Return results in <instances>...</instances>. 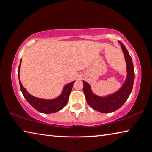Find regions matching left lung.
Segmentation results:
<instances>
[{"label": "left lung", "mask_w": 152, "mask_h": 152, "mask_svg": "<svg viewBox=\"0 0 152 152\" xmlns=\"http://www.w3.org/2000/svg\"><path fill=\"white\" fill-rule=\"evenodd\" d=\"M119 43L121 45L125 56L127 72L125 81L119 91L107 96H99L92 92L91 86L86 82L83 81V90L87 102L92 109L101 113H111L119 109L127 101L132 91L135 78L132 58L129 54L125 45L121 42H119Z\"/></svg>", "instance_id": "1"}]
</instances>
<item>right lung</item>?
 I'll use <instances>...</instances> for the list:
<instances>
[{
  "label": "right lung",
  "mask_w": 152,
  "mask_h": 152,
  "mask_svg": "<svg viewBox=\"0 0 152 152\" xmlns=\"http://www.w3.org/2000/svg\"><path fill=\"white\" fill-rule=\"evenodd\" d=\"M20 63H21V60L20 61V64L19 66V73H18V76H19V84H20V91L22 92V94L23 96L25 98L27 102L31 105V106L35 109L37 111L42 113H45V114H50V113H56L59 111L61 109L66 106L67 102L68 101L69 96L71 92L72 89L73 84L74 82L73 81L70 82V83L67 84L64 87V89L62 91L61 94L58 97L56 98V99H51V100H47V99H39V98H37L31 95L29 92H28L26 89H25L23 86L19 78V70L20 68Z\"/></svg>",
  "instance_id": "right-lung-1"
}]
</instances>
